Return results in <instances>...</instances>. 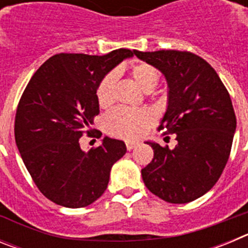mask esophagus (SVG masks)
<instances>
[{
  "label": "esophagus",
  "mask_w": 248,
  "mask_h": 248,
  "mask_svg": "<svg viewBox=\"0 0 248 248\" xmlns=\"http://www.w3.org/2000/svg\"><path fill=\"white\" fill-rule=\"evenodd\" d=\"M138 146V143H135V141H126V149L128 150H133L134 148H137Z\"/></svg>",
  "instance_id": "esophagus-1"
}]
</instances>
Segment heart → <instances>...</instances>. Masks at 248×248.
Wrapping results in <instances>:
<instances>
[{
    "mask_svg": "<svg viewBox=\"0 0 248 248\" xmlns=\"http://www.w3.org/2000/svg\"><path fill=\"white\" fill-rule=\"evenodd\" d=\"M130 78L145 93H151L156 88L160 73L156 68L148 63H139L130 71ZM117 76L109 74L98 87L97 97L102 107H108L113 103L115 95ZM153 123V115L146 110H130L119 108L111 111L107 118V128L109 133L123 139L134 140L145 133Z\"/></svg>",
    "mask_w": 248,
    "mask_h": 248,
    "instance_id": "b5f03b06",
    "label": "heart"
}]
</instances>
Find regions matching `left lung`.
Returning a JSON list of instances; mask_svg holds the SVG:
<instances>
[{
  "label": "left lung",
  "instance_id": "1",
  "mask_svg": "<svg viewBox=\"0 0 248 248\" xmlns=\"http://www.w3.org/2000/svg\"><path fill=\"white\" fill-rule=\"evenodd\" d=\"M159 69L168 83V107L159 129L176 134L174 149L146 141L154 150L141 170L145 186L166 202L186 203L217 183L226 166L236 131L231 98L205 59L190 52L133 50Z\"/></svg>",
  "mask_w": 248,
  "mask_h": 248
}]
</instances>
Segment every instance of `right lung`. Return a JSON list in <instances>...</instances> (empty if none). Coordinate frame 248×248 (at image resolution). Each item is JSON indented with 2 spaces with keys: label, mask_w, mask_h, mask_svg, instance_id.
<instances>
[{
  "label": "right lung",
  "mask_w": 248,
  "mask_h": 248,
  "mask_svg": "<svg viewBox=\"0 0 248 248\" xmlns=\"http://www.w3.org/2000/svg\"><path fill=\"white\" fill-rule=\"evenodd\" d=\"M120 48L105 56L59 53L37 69L22 94L15 139L39 191L69 209L91 205L105 191L111 166L126 153L124 141L105 137L100 146L82 150L99 114L97 91L104 77L131 58Z\"/></svg>",
  "instance_id": "right-lung-1"
}]
</instances>
